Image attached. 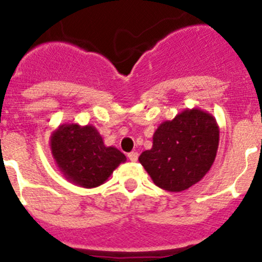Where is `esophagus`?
<instances>
[{
    "instance_id": "obj_1",
    "label": "esophagus",
    "mask_w": 262,
    "mask_h": 262,
    "mask_svg": "<svg viewBox=\"0 0 262 262\" xmlns=\"http://www.w3.org/2000/svg\"><path fill=\"white\" fill-rule=\"evenodd\" d=\"M128 159L130 160V162H137L138 160V153L137 151H132V153L128 154Z\"/></svg>"
}]
</instances>
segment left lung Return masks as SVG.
<instances>
[{
    "mask_svg": "<svg viewBox=\"0 0 262 262\" xmlns=\"http://www.w3.org/2000/svg\"><path fill=\"white\" fill-rule=\"evenodd\" d=\"M219 125L212 114L199 108L185 109L157 128L153 146L139 162L159 188L186 190L210 170L219 148Z\"/></svg>",
    "mask_w": 262,
    "mask_h": 262,
    "instance_id": "8db88e82",
    "label": "left lung"
}]
</instances>
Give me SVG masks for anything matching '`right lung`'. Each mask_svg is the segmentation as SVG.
Here are the masks:
<instances>
[{
	"label": "right lung",
	"instance_id": "right-lung-1",
	"mask_svg": "<svg viewBox=\"0 0 262 262\" xmlns=\"http://www.w3.org/2000/svg\"><path fill=\"white\" fill-rule=\"evenodd\" d=\"M57 168L68 182L82 188H97L108 180L125 155L116 146L104 145L93 125L61 124L50 138Z\"/></svg>",
	"mask_w": 262,
	"mask_h": 262
}]
</instances>
